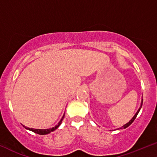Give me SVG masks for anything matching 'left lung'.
Returning <instances> with one entry per match:
<instances>
[{"label":"left lung","instance_id":"obj_1","mask_svg":"<svg viewBox=\"0 0 157 157\" xmlns=\"http://www.w3.org/2000/svg\"><path fill=\"white\" fill-rule=\"evenodd\" d=\"M142 105H143V99H142V101H141V104H140V108L138 109V111H137V112L136 113V114H135L134 116H133V117H132V118L131 119V120H130V121H129V122H128V123H126L125 124H124V125H123V126L122 127V128H118V130H119V129H122V128H124H124H128V127L130 126V124H131L132 122H133V121H134L135 120H136V118L137 115H138V113H139L140 110V109H141V107H142Z\"/></svg>","mask_w":157,"mask_h":157}]
</instances>
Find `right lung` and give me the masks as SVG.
Returning <instances> with one entry per match:
<instances>
[{
	"mask_svg": "<svg viewBox=\"0 0 157 157\" xmlns=\"http://www.w3.org/2000/svg\"><path fill=\"white\" fill-rule=\"evenodd\" d=\"M64 114L63 115L62 118L61 119L60 121H59V122L58 123V124H57V125H56L55 127H53V128H49V129H34V128H26V127H25V126H24V127H25L26 129H27V130H31V131L34 132H35V133H37V134H39V135H46V134L50 133L51 132L54 131L55 130H56V129L58 128L59 126H60V124H61V122H62V120H63V119H64Z\"/></svg>",
	"mask_w": 157,
	"mask_h": 157,
	"instance_id": "obj_1",
	"label": "right lung"
}]
</instances>
